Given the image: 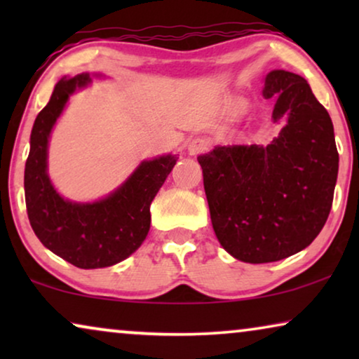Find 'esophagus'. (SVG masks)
Instances as JSON below:
<instances>
[{
    "label": "esophagus",
    "instance_id": "34e87169",
    "mask_svg": "<svg viewBox=\"0 0 359 359\" xmlns=\"http://www.w3.org/2000/svg\"><path fill=\"white\" fill-rule=\"evenodd\" d=\"M209 147H210L209 140L201 139V137H198V139H193L189 142L188 151H189V155H199V154H203V151L208 150Z\"/></svg>",
    "mask_w": 359,
    "mask_h": 359
}]
</instances>
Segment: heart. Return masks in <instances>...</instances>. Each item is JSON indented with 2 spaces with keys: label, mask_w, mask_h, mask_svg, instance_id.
Masks as SVG:
<instances>
[{
  "label": "heart",
  "mask_w": 359,
  "mask_h": 359,
  "mask_svg": "<svg viewBox=\"0 0 359 359\" xmlns=\"http://www.w3.org/2000/svg\"><path fill=\"white\" fill-rule=\"evenodd\" d=\"M240 107H242V106H240L238 102H233V109H240Z\"/></svg>",
  "instance_id": "heart-1"
}]
</instances>
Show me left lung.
<instances>
[{
  "label": "left lung",
  "instance_id": "obj_1",
  "mask_svg": "<svg viewBox=\"0 0 359 359\" xmlns=\"http://www.w3.org/2000/svg\"><path fill=\"white\" fill-rule=\"evenodd\" d=\"M263 96L284 127L271 144L217 145L199 155L215 237L245 263L301 252L327 222L338 176L333 124L301 75L273 70Z\"/></svg>",
  "mask_w": 359,
  "mask_h": 359
}]
</instances>
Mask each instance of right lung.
I'll return each mask as SVG.
<instances>
[{"mask_svg": "<svg viewBox=\"0 0 359 359\" xmlns=\"http://www.w3.org/2000/svg\"><path fill=\"white\" fill-rule=\"evenodd\" d=\"M90 83V73L58 80L50 101L34 122L24 170L26 208L34 233L52 253L83 269L121 263L144 243L150 230L151 201L178 160L168 154L140 161L119 188L93 203H75L60 196L48 178V140L70 96Z\"/></svg>", "mask_w": 359, "mask_h": 359, "instance_id": "obj_1", "label": "right lung"}]
</instances>
